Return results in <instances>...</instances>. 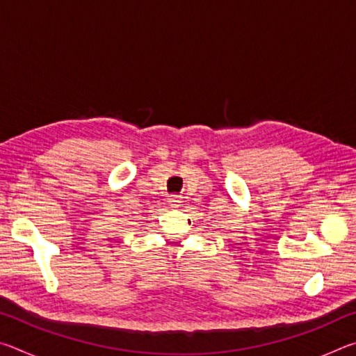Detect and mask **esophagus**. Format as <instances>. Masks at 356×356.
I'll list each match as a JSON object with an SVG mask.
<instances>
[{
    "instance_id": "esophagus-1",
    "label": "esophagus",
    "mask_w": 356,
    "mask_h": 356,
    "mask_svg": "<svg viewBox=\"0 0 356 356\" xmlns=\"http://www.w3.org/2000/svg\"><path fill=\"white\" fill-rule=\"evenodd\" d=\"M168 204H170L171 207H179V206H182V196H179V195H171L170 197H168Z\"/></svg>"
}]
</instances>
